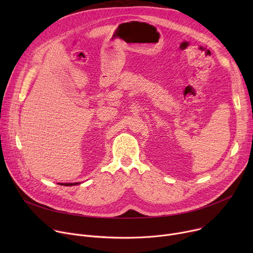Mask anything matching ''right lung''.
Here are the masks:
<instances>
[{
	"label": "right lung",
	"instance_id": "1",
	"mask_svg": "<svg viewBox=\"0 0 253 253\" xmlns=\"http://www.w3.org/2000/svg\"><path fill=\"white\" fill-rule=\"evenodd\" d=\"M58 184H61V185H66V187H70V185H76V184H79V182H74V183H58Z\"/></svg>",
	"mask_w": 253,
	"mask_h": 253
}]
</instances>
